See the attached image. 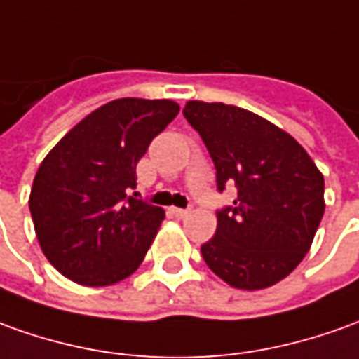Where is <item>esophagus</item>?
I'll list each match as a JSON object with an SVG mask.
<instances>
[{
    "label": "esophagus",
    "instance_id": "34e87169",
    "mask_svg": "<svg viewBox=\"0 0 359 359\" xmlns=\"http://www.w3.org/2000/svg\"><path fill=\"white\" fill-rule=\"evenodd\" d=\"M170 212H172L174 217H177V219H185V217L191 212V209H180V207H172V209H170Z\"/></svg>",
    "mask_w": 359,
    "mask_h": 359
}]
</instances>
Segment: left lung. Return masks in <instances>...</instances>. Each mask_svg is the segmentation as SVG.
<instances>
[{"label":"left lung","instance_id":"8db88e82","mask_svg":"<svg viewBox=\"0 0 359 359\" xmlns=\"http://www.w3.org/2000/svg\"><path fill=\"white\" fill-rule=\"evenodd\" d=\"M184 117L211 154L217 189L238 191L217 211V232L201 246L205 264L246 291L287 278L325 215L323 174L295 138L246 109L187 101Z\"/></svg>","mask_w":359,"mask_h":359}]
</instances>
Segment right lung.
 <instances>
[{
  "label": "right lung",
  "mask_w": 359,
  "mask_h": 359,
  "mask_svg": "<svg viewBox=\"0 0 359 359\" xmlns=\"http://www.w3.org/2000/svg\"><path fill=\"white\" fill-rule=\"evenodd\" d=\"M180 113L170 100L109 101L43 160L29 197L44 256L64 278L105 287L142 264L164 209L137 199V164Z\"/></svg>",
  "instance_id": "right-lung-1"
}]
</instances>
